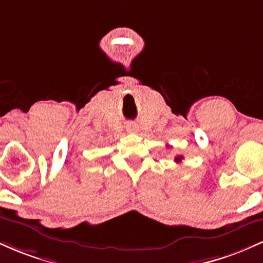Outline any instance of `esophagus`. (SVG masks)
I'll return each mask as SVG.
<instances>
[{"instance_id": "1", "label": "esophagus", "mask_w": 263, "mask_h": 263, "mask_svg": "<svg viewBox=\"0 0 263 263\" xmlns=\"http://www.w3.org/2000/svg\"><path fill=\"white\" fill-rule=\"evenodd\" d=\"M126 131H127L128 134H136V132H138V126L136 125V123H128V125L126 126Z\"/></svg>"}]
</instances>
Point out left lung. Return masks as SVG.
I'll return each instance as SVG.
<instances>
[{
	"label": "left lung",
	"instance_id": "left-lung-1",
	"mask_svg": "<svg viewBox=\"0 0 263 263\" xmlns=\"http://www.w3.org/2000/svg\"><path fill=\"white\" fill-rule=\"evenodd\" d=\"M183 158H184L183 156H177L176 158H174V161H176L177 163H180V162H182V159H183Z\"/></svg>",
	"mask_w": 263,
	"mask_h": 263
}]
</instances>
